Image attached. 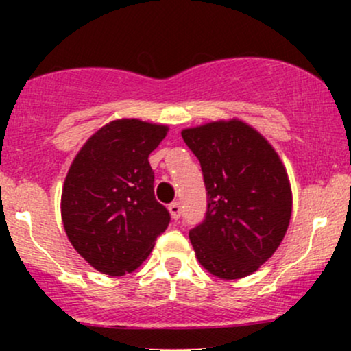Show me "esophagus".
<instances>
[{
    "label": "esophagus",
    "instance_id": "esophagus-1",
    "mask_svg": "<svg viewBox=\"0 0 351 351\" xmlns=\"http://www.w3.org/2000/svg\"><path fill=\"white\" fill-rule=\"evenodd\" d=\"M168 209H170V215H171L173 219H178V217L181 216V204L178 203V201L171 203L170 206H168Z\"/></svg>",
    "mask_w": 351,
    "mask_h": 351
}]
</instances>
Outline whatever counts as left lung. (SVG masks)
<instances>
[{
	"mask_svg": "<svg viewBox=\"0 0 351 351\" xmlns=\"http://www.w3.org/2000/svg\"><path fill=\"white\" fill-rule=\"evenodd\" d=\"M181 136L199 160L206 186V215L189 231L196 257L221 279L256 272L291 221V184L279 155L236 119L186 128Z\"/></svg>",
	"mask_w": 351,
	"mask_h": 351,
	"instance_id": "obj_1",
	"label": "left lung"
}]
</instances>
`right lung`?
<instances>
[{"label": "right lung", "instance_id": "1", "mask_svg": "<svg viewBox=\"0 0 351 351\" xmlns=\"http://www.w3.org/2000/svg\"><path fill=\"white\" fill-rule=\"evenodd\" d=\"M167 132L165 125L114 120L87 140L71 165L60 198L64 229L99 272L135 271L170 224L168 209L155 199L148 162Z\"/></svg>", "mask_w": 351, "mask_h": 351}]
</instances>
